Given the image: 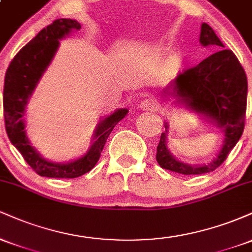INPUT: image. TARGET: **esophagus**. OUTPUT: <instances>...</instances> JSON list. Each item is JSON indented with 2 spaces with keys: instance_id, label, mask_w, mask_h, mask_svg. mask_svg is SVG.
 Here are the masks:
<instances>
[{
  "instance_id": "esophagus-1",
  "label": "esophagus",
  "mask_w": 252,
  "mask_h": 252,
  "mask_svg": "<svg viewBox=\"0 0 252 252\" xmlns=\"http://www.w3.org/2000/svg\"><path fill=\"white\" fill-rule=\"evenodd\" d=\"M158 102L155 99H153V98H146L140 104V109L143 110V111H155L158 109Z\"/></svg>"
}]
</instances>
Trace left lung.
Returning a JSON list of instances; mask_svg holds the SVG:
<instances>
[{
  "mask_svg": "<svg viewBox=\"0 0 252 252\" xmlns=\"http://www.w3.org/2000/svg\"><path fill=\"white\" fill-rule=\"evenodd\" d=\"M199 42L213 46L216 53L200 63L185 71L163 90V97L175 98L179 106L195 112L222 132V144L212 161L192 164L178 160L167 146L168 122L161 134L156 149V161L164 169L184 175H198L213 172L226 160L228 153L239 141L244 130L247 111L248 79L244 68L232 51L224 50V45L207 24L201 25Z\"/></svg>",
  "mask_w": 252,
  "mask_h": 252,
  "instance_id": "left-lung-1",
  "label": "left lung"
}]
</instances>
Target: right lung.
I'll list each match as a JSON object with an SVG mask.
<instances>
[{
    "label": "right lung",
    "mask_w": 252,
    "mask_h": 252,
    "mask_svg": "<svg viewBox=\"0 0 252 252\" xmlns=\"http://www.w3.org/2000/svg\"><path fill=\"white\" fill-rule=\"evenodd\" d=\"M72 19H58L40 31L11 60L5 72L3 88V114L7 135L25 161L41 176L73 179L82 176L96 166L109 135L116 124L128 115V109H117L100 118L92 136V143L85 154L68 161L53 162L43 158L32 146L26 132L25 112L30 98L39 84L60 46V40L80 30Z\"/></svg>",
    "instance_id": "obj_1"
}]
</instances>
